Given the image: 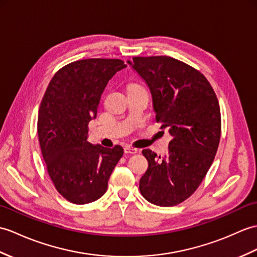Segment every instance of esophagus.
<instances>
[{
	"label": "esophagus",
	"mask_w": 257,
	"mask_h": 257,
	"mask_svg": "<svg viewBox=\"0 0 257 257\" xmlns=\"http://www.w3.org/2000/svg\"><path fill=\"white\" fill-rule=\"evenodd\" d=\"M137 152H138V150H137L136 148H133V147H124V153L126 154H136Z\"/></svg>",
	"instance_id": "34e87169"
}]
</instances>
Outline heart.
I'll use <instances>...</instances> for the list:
<instances>
[{"mask_svg":"<svg viewBox=\"0 0 257 257\" xmlns=\"http://www.w3.org/2000/svg\"><path fill=\"white\" fill-rule=\"evenodd\" d=\"M131 86H139V85H131Z\"/></svg>","mask_w":257,"mask_h":257,"instance_id":"1","label":"heart"}]
</instances>
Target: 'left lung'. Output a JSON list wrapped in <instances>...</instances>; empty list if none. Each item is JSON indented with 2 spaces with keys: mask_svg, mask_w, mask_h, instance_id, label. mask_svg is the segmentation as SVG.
Listing matches in <instances>:
<instances>
[{
  "mask_svg": "<svg viewBox=\"0 0 257 257\" xmlns=\"http://www.w3.org/2000/svg\"><path fill=\"white\" fill-rule=\"evenodd\" d=\"M133 60L128 63L151 91L157 122L172 136L164 157L142 150L149 168L140 180V193L153 205L176 206L195 193L213 162L221 135L219 101L206 76L177 59Z\"/></svg>",
  "mask_w": 257,
  "mask_h": 257,
  "instance_id": "1",
  "label": "left lung"
}]
</instances>
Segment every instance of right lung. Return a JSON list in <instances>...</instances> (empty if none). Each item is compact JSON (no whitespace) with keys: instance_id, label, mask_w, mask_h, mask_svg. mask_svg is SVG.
I'll return each mask as SVG.
<instances>
[{"instance_id":"right-lung-1","label":"right lung","mask_w":257,"mask_h":257,"mask_svg":"<svg viewBox=\"0 0 257 257\" xmlns=\"http://www.w3.org/2000/svg\"><path fill=\"white\" fill-rule=\"evenodd\" d=\"M126 67L120 59L71 62L53 75L40 103L37 131L41 154L58 193L72 204L100 198L123 154L120 146L92 145L87 134L107 83Z\"/></svg>"}]
</instances>
